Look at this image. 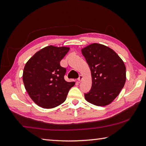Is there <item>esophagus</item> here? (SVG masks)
<instances>
[{"label": "esophagus", "instance_id": "34e87169", "mask_svg": "<svg viewBox=\"0 0 146 146\" xmlns=\"http://www.w3.org/2000/svg\"><path fill=\"white\" fill-rule=\"evenodd\" d=\"M83 76L82 75H80V76H79V78H78V82H82V80H83Z\"/></svg>", "mask_w": 146, "mask_h": 146}]
</instances>
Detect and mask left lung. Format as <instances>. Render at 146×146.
I'll list each match as a JSON object with an SVG mask.
<instances>
[{
	"label": "left lung",
	"instance_id": "1",
	"mask_svg": "<svg viewBox=\"0 0 146 146\" xmlns=\"http://www.w3.org/2000/svg\"><path fill=\"white\" fill-rule=\"evenodd\" d=\"M90 68L92 85L85 94L86 100L97 106H106L115 98L125 85L124 63L113 49L93 43L82 49Z\"/></svg>",
	"mask_w": 146,
	"mask_h": 146
}]
</instances>
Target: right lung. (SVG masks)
<instances>
[{
    "label": "right lung",
    "mask_w": 146,
    "mask_h": 146,
    "mask_svg": "<svg viewBox=\"0 0 146 146\" xmlns=\"http://www.w3.org/2000/svg\"><path fill=\"white\" fill-rule=\"evenodd\" d=\"M70 48L48 46L31 58L24 68L23 80L29 97L39 107L52 108L65 101L75 82H67L66 70L60 61Z\"/></svg>",
    "instance_id": "add662e5"
}]
</instances>
